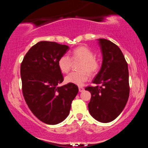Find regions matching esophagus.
Returning <instances> with one entry per match:
<instances>
[{
  "mask_svg": "<svg viewBox=\"0 0 148 148\" xmlns=\"http://www.w3.org/2000/svg\"><path fill=\"white\" fill-rule=\"evenodd\" d=\"M84 88H83V87H81V86H79V92L84 91Z\"/></svg>",
  "mask_w": 148,
  "mask_h": 148,
  "instance_id": "34e87169",
  "label": "esophagus"
}]
</instances>
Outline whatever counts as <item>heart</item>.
<instances>
[{
    "mask_svg": "<svg viewBox=\"0 0 148 148\" xmlns=\"http://www.w3.org/2000/svg\"><path fill=\"white\" fill-rule=\"evenodd\" d=\"M73 60H81L79 66V72H73L66 76L64 80L67 83L82 86L90 78V74H95L99 69V62L95 57L94 52L89 47L80 46L72 51ZM72 60L68 55H62L58 61V65L63 73H67L70 70Z\"/></svg>",
    "mask_w": 148,
    "mask_h": 148,
    "instance_id": "obj_1",
    "label": "heart"
}]
</instances>
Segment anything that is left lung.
<instances>
[{
  "label": "left lung",
  "instance_id": "1",
  "mask_svg": "<svg viewBox=\"0 0 148 148\" xmlns=\"http://www.w3.org/2000/svg\"><path fill=\"white\" fill-rule=\"evenodd\" d=\"M103 60L100 71L88 86L91 99L88 110L92 116L101 123L115 120L123 111L130 96L128 65L123 52L114 43L99 39Z\"/></svg>",
  "mask_w": 148,
  "mask_h": 148
}]
</instances>
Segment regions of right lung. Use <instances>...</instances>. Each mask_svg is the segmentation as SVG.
I'll return each mask as SVG.
<instances>
[{"label":"right lung","mask_w":148,"mask_h":148,"mask_svg":"<svg viewBox=\"0 0 148 148\" xmlns=\"http://www.w3.org/2000/svg\"><path fill=\"white\" fill-rule=\"evenodd\" d=\"M69 49L54 42H39L29 49L21 64L22 92L28 108L42 122L56 125L68 116L77 86L58 85L63 76L59 58Z\"/></svg>","instance_id":"right-lung-1"}]
</instances>
